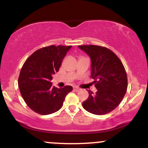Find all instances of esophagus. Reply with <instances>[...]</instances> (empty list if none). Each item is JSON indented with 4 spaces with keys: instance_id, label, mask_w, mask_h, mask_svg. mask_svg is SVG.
Segmentation results:
<instances>
[{
    "instance_id": "34e87169",
    "label": "esophagus",
    "mask_w": 148,
    "mask_h": 148,
    "mask_svg": "<svg viewBox=\"0 0 148 148\" xmlns=\"http://www.w3.org/2000/svg\"><path fill=\"white\" fill-rule=\"evenodd\" d=\"M73 90H74V91L78 92V91H79V90H80V88H79L78 87H76V86H74V87L73 88Z\"/></svg>"
}]
</instances>
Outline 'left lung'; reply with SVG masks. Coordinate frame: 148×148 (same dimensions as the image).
I'll list each match as a JSON object with an SVG mask.
<instances>
[{
  "label": "left lung",
  "mask_w": 148,
  "mask_h": 148,
  "mask_svg": "<svg viewBox=\"0 0 148 148\" xmlns=\"http://www.w3.org/2000/svg\"><path fill=\"white\" fill-rule=\"evenodd\" d=\"M91 60V77L97 89L88 91L83 102L85 110L95 115L111 112L120 104L127 89V76L123 63L110 49L97 45L79 46Z\"/></svg>",
  "instance_id": "left-lung-1"
}]
</instances>
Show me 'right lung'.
<instances>
[{
    "instance_id": "add662e5",
    "label": "right lung",
    "mask_w": 148,
    "mask_h": 148,
    "mask_svg": "<svg viewBox=\"0 0 148 148\" xmlns=\"http://www.w3.org/2000/svg\"><path fill=\"white\" fill-rule=\"evenodd\" d=\"M72 46L54 45L35 51L25 60L18 76V85L23 100L30 109L41 115L60 110L72 86L58 88L52 86V76Z\"/></svg>"
}]
</instances>
